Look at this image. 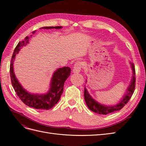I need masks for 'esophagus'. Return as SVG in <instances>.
I'll use <instances>...</instances> for the list:
<instances>
[{
  "mask_svg": "<svg viewBox=\"0 0 146 146\" xmlns=\"http://www.w3.org/2000/svg\"><path fill=\"white\" fill-rule=\"evenodd\" d=\"M82 67V63L80 61H77L75 62L74 65V67L73 69V72L74 73H78L80 72Z\"/></svg>",
  "mask_w": 146,
  "mask_h": 146,
  "instance_id": "1",
  "label": "esophagus"
}]
</instances>
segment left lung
Masks as SVG:
<instances>
[{"label": "left lung", "mask_w": 146, "mask_h": 146, "mask_svg": "<svg viewBox=\"0 0 146 146\" xmlns=\"http://www.w3.org/2000/svg\"><path fill=\"white\" fill-rule=\"evenodd\" d=\"M131 67L132 70V78L130 84L128 86L127 89L125 93L124 94L123 98L120 100L119 103L114 105H105L99 103L98 102L95 100L91 95L88 93L87 88H84V99L85 103L87 104L88 108L97 114H102V115H107L110 113L114 112L120 110L122 108L124 107L127 102L131 99V96H132L134 90L135 86V66L132 62H130ZM86 80L87 82V80Z\"/></svg>", "instance_id": "1"}]
</instances>
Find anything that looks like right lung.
Wrapping results in <instances>:
<instances>
[{"label": "right lung", "mask_w": 146, "mask_h": 146, "mask_svg": "<svg viewBox=\"0 0 146 146\" xmlns=\"http://www.w3.org/2000/svg\"><path fill=\"white\" fill-rule=\"evenodd\" d=\"M62 26H44L40 28L50 29H61ZM36 31L32 32L34 34ZM29 37L26 36L25 40L20 41L15 48L10 64V75L13 87L20 99L23 103L29 107L36 110H48L55 106L61 98L63 93L64 85L65 81L70 76L71 73V68L68 67H64L58 68L54 72L50 84V88L46 93L44 94H34L26 91L19 82L14 72V61L17 54L20 50L29 43Z\"/></svg>", "instance_id": "obj_1"}]
</instances>
